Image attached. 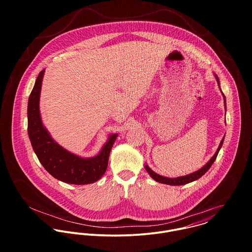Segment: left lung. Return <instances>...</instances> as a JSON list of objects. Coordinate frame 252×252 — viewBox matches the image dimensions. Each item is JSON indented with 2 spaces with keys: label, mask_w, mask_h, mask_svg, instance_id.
Wrapping results in <instances>:
<instances>
[{
  "label": "left lung",
  "mask_w": 252,
  "mask_h": 252,
  "mask_svg": "<svg viewBox=\"0 0 252 252\" xmlns=\"http://www.w3.org/2000/svg\"><path fill=\"white\" fill-rule=\"evenodd\" d=\"M216 80H217V82H218V85H219V80H218L217 75H216ZM223 98H224L225 109H226V101H225V96H224V94H223ZM223 141H224V137H223V139L221 140L220 144H219V146H218V148H217V150H216V154L213 156V158H212L202 169H200L199 171H197V172H195V173H193V174H190V175H187V176H184V177H180V178H177V179H169V178H165V177H162V176H160V175L154 173L147 165L144 166V167H145V170L147 171V173L150 175V177H151L153 180H156V181H158V182H160V183L169 184V185H183V184L192 182V181H194V180H197L198 179H200L203 175H205V174L209 171V169L212 167V165H213L214 162L216 161L217 154H218V152H219V150H220V148H221V146H222V144H223Z\"/></svg>",
  "instance_id": "1"
}]
</instances>
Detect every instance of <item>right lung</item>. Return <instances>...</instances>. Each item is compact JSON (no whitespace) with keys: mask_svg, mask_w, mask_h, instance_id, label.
<instances>
[{"mask_svg":"<svg viewBox=\"0 0 252 252\" xmlns=\"http://www.w3.org/2000/svg\"><path fill=\"white\" fill-rule=\"evenodd\" d=\"M44 70L38 73L28 101V135L43 168L55 179L71 184H88L100 180L107 171L108 156L117 135L109 137L101 152L93 158H81L55 143L43 127L39 114V94Z\"/></svg>","mask_w":252,"mask_h":252,"instance_id":"obj_1","label":"right lung"}]
</instances>
